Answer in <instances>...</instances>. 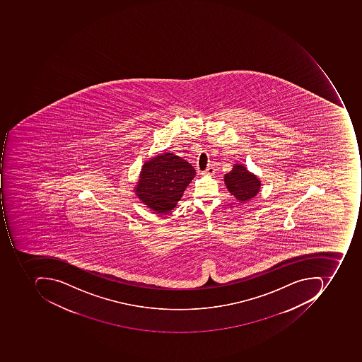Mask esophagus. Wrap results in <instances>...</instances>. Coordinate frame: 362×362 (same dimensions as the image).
I'll return each mask as SVG.
<instances>
[{
    "instance_id": "obj_1",
    "label": "esophagus",
    "mask_w": 362,
    "mask_h": 362,
    "mask_svg": "<svg viewBox=\"0 0 362 362\" xmlns=\"http://www.w3.org/2000/svg\"><path fill=\"white\" fill-rule=\"evenodd\" d=\"M215 170L214 168H212V166H209L208 168H206V170H204L202 174H204V175H213L214 174Z\"/></svg>"
}]
</instances>
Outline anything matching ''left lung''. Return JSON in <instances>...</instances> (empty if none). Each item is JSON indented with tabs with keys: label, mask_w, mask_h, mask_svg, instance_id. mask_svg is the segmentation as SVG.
I'll list each match as a JSON object with an SVG mask.
<instances>
[{
	"label": "left lung",
	"mask_w": 362,
	"mask_h": 362,
	"mask_svg": "<svg viewBox=\"0 0 362 362\" xmlns=\"http://www.w3.org/2000/svg\"><path fill=\"white\" fill-rule=\"evenodd\" d=\"M224 180L227 189L239 201L250 200L260 189V180L239 164L225 174Z\"/></svg>",
	"instance_id": "obj_1"
}]
</instances>
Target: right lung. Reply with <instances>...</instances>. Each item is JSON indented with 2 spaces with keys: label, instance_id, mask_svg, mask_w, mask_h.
Here are the masks:
<instances>
[{
  "label": "right lung",
  "instance_id": "obj_1",
  "mask_svg": "<svg viewBox=\"0 0 362 362\" xmlns=\"http://www.w3.org/2000/svg\"><path fill=\"white\" fill-rule=\"evenodd\" d=\"M196 175L192 164L174 153L151 158L142 166L136 194L158 214L175 208Z\"/></svg>",
  "mask_w": 362,
  "mask_h": 362
}]
</instances>
